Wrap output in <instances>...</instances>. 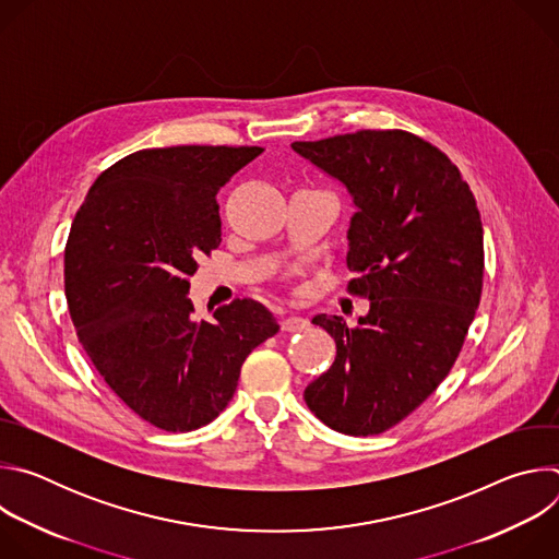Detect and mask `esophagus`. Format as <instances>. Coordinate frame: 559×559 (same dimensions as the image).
I'll return each mask as SVG.
<instances>
[{
  "mask_svg": "<svg viewBox=\"0 0 559 559\" xmlns=\"http://www.w3.org/2000/svg\"><path fill=\"white\" fill-rule=\"evenodd\" d=\"M307 325H309V323H307V318L296 316V313H289V316H285L283 321H281L283 332H300V330H305Z\"/></svg>",
  "mask_w": 559,
  "mask_h": 559,
  "instance_id": "esophagus-1",
  "label": "esophagus"
}]
</instances>
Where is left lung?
<instances>
[{
	"label": "left lung",
	"instance_id": "8db88e82",
	"mask_svg": "<svg viewBox=\"0 0 559 559\" xmlns=\"http://www.w3.org/2000/svg\"><path fill=\"white\" fill-rule=\"evenodd\" d=\"M292 150L349 194V289L369 311L311 318L336 341L334 365L305 389L316 418L376 436L420 407L453 367L483 294L485 236L460 170L405 130H360Z\"/></svg>",
	"mask_w": 559,
	"mask_h": 559
}]
</instances>
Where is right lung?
<instances>
[{"instance_id": "obj_1", "label": "right lung", "mask_w": 559, "mask_h": 559, "mask_svg": "<svg viewBox=\"0 0 559 559\" xmlns=\"http://www.w3.org/2000/svg\"><path fill=\"white\" fill-rule=\"evenodd\" d=\"M263 147L139 150L110 166L79 207L63 254L76 338L145 423L194 431L231 401L250 352L278 332L250 298L197 321V259L221 243L216 192Z\"/></svg>"}]
</instances>
